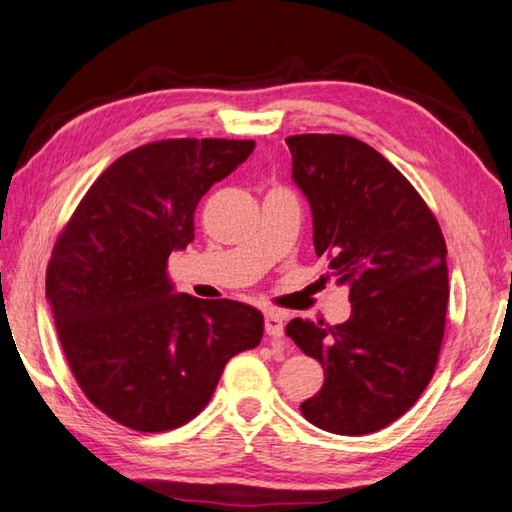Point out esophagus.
<instances>
[{
	"instance_id": "esophagus-1",
	"label": "esophagus",
	"mask_w": 512,
	"mask_h": 512,
	"mask_svg": "<svg viewBox=\"0 0 512 512\" xmlns=\"http://www.w3.org/2000/svg\"><path fill=\"white\" fill-rule=\"evenodd\" d=\"M266 335L273 339L284 337V317L277 310H266Z\"/></svg>"
}]
</instances>
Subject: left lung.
I'll return each mask as SVG.
<instances>
[{
	"label": "left lung",
	"mask_w": 512,
	"mask_h": 512,
	"mask_svg": "<svg viewBox=\"0 0 512 512\" xmlns=\"http://www.w3.org/2000/svg\"><path fill=\"white\" fill-rule=\"evenodd\" d=\"M286 144L313 210L315 253L353 306L344 324L288 322L286 335L326 375L299 410L328 433H377L435 373L450 293L442 228L415 186L359 139L306 133Z\"/></svg>",
	"instance_id": "obj_1"
}]
</instances>
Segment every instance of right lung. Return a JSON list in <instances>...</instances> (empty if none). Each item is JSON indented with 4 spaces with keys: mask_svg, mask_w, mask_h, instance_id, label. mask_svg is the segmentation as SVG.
Here are the masks:
<instances>
[{
    "mask_svg": "<svg viewBox=\"0 0 512 512\" xmlns=\"http://www.w3.org/2000/svg\"><path fill=\"white\" fill-rule=\"evenodd\" d=\"M253 139H162L110 164L59 233L46 297L88 402L139 433L197 417L264 317L233 299L175 295L166 268L195 239V208Z\"/></svg>",
    "mask_w": 512,
    "mask_h": 512,
    "instance_id": "add662e5",
    "label": "right lung"
}]
</instances>
